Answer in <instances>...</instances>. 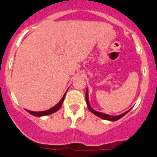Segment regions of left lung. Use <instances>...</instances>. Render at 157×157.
Returning a JSON list of instances; mask_svg holds the SVG:
<instances>
[{
	"instance_id": "obj_1",
	"label": "left lung",
	"mask_w": 157,
	"mask_h": 157,
	"mask_svg": "<svg viewBox=\"0 0 157 157\" xmlns=\"http://www.w3.org/2000/svg\"><path fill=\"white\" fill-rule=\"evenodd\" d=\"M86 103H87L88 108H89V109L90 110V111H91V113H93L94 114H95L96 116L98 117L103 119V120H109V121H117V120H120V118H122V117L125 116L126 113L128 112V111L131 109H129L128 111H125V113H122V114L117 115V116H111V115L106 114V113L99 112V111H95V110H94L91 107V105H90V103L89 101V92H88V89H86Z\"/></svg>"
}]
</instances>
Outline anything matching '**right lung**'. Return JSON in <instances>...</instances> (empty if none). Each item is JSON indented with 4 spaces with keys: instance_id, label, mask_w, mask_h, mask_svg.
Returning <instances> with one entry per match:
<instances>
[{
    "instance_id": "right-lung-1",
    "label": "right lung",
    "mask_w": 157,
    "mask_h": 157,
    "mask_svg": "<svg viewBox=\"0 0 157 157\" xmlns=\"http://www.w3.org/2000/svg\"><path fill=\"white\" fill-rule=\"evenodd\" d=\"M66 93L64 94L63 97H62V99H61V100H60V101L57 104V105H55V106H54V107H52V109H48V110H46V111H29V110H26V111H27V112L29 113L30 114L33 115V116H35V117L46 116V115H49V114H52V113H55L56 111H57L59 109H60V108L61 107V105H62L63 102V100H64V98H65V95H66Z\"/></svg>"
}]
</instances>
